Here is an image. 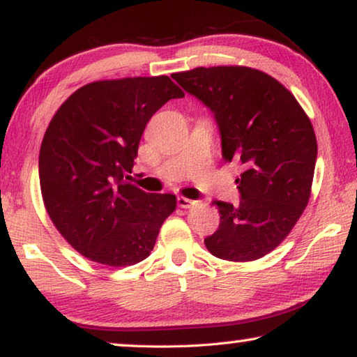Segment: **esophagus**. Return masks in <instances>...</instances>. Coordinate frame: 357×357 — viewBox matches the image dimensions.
<instances>
[{
	"mask_svg": "<svg viewBox=\"0 0 357 357\" xmlns=\"http://www.w3.org/2000/svg\"><path fill=\"white\" fill-rule=\"evenodd\" d=\"M177 204H178V207H182V208H190V207L195 206L196 201L188 199V197H183V196H178L177 197Z\"/></svg>",
	"mask_w": 357,
	"mask_h": 357,
	"instance_id": "esophagus-1",
	"label": "esophagus"
}]
</instances>
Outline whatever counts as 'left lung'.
Here are the masks:
<instances>
[{
	"instance_id": "left-lung-1",
	"label": "left lung",
	"mask_w": 357,
	"mask_h": 357,
	"mask_svg": "<svg viewBox=\"0 0 357 357\" xmlns=\"http://www.w3.org/2000/svg\"><path fill=\"white\" fill-rule=\"evenodd\" d=\"M172 77L212 110L223 158L243 169L241 202L215 201L220 226L204 243L220 259H259L284 241L310 199L318 155L312 121L293 93L258 69L195 68Z\"/></svg>"
}]
</instances>
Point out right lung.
<instances>
[{"instance_id":"1","label":"right lung","mask_w":357,"mask_h":357,"mask_svg":"<svg viewBox=\"0 0 357 357\" xmlns=\"http://www.w3.org/2000/svg\"><path fill=\"white\" fill-rule=\"evenodd\" d=\"M167 75L98 80L74 91L50 120L39 182L52 223L74 250L110 267L149 258L177 197L126 182L145 125L183 98Z\"/></svg>"}]
</instances>
